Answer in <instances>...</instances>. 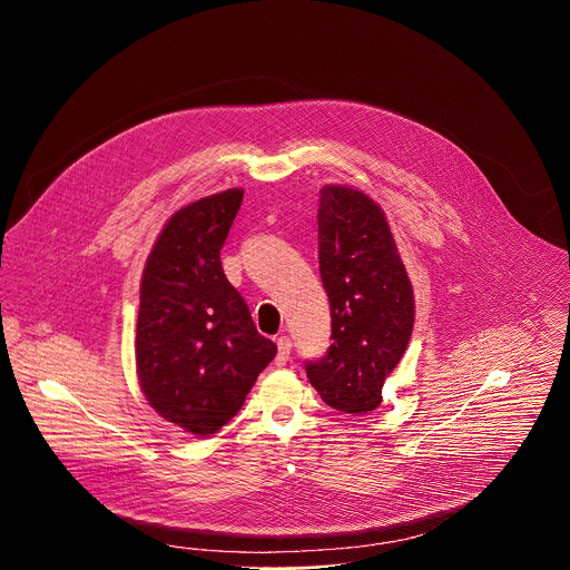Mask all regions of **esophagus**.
I'll use <instances>...</instances> for the list:
<instances>
[{
  "instance_id": "34e87169",
  "label": "esophagus",
  "mask_w": 570,
  "mask_h": 570,
  "mask_svg": "<svg viewBox=\"0 0 570 570\" xmlns=\"http://www.w3.org/2000/svg\"><path fill=\"white\" fill-rule=\"evenodd\" d=\"M276 346H278V353H276V364L278 366H285L289 362V355H292V340L287 335H281L276 340Z\"/></svg>"
}]
</instances>
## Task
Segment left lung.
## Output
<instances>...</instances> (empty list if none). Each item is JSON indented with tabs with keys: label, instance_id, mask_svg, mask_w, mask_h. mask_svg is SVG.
<instances>
[{
	"label": "left lung",
	"instance_id": "8db88e82",
	"mask_svg": "<svg viewBox=\"0 0 570 570\" xmlns=\"http://www.w3.org/2000/svg\"><path fill=\"white\" fill-rule=\"evenodd\" d=\"M318 261L331 305V344L305 371L323 402L366 414L382 404L414 323V298L382 208L346 186L321 188Z\"/></svg>",
	"mask_w": 570,
	"mask_h": 570
}]
</instances>
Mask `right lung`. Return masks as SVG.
<instances>
[{"instance_id":"1","label":"right lung","mask_w":570,"mask_h":570,"mask_svg":"<svg viewBox=\"0 0 570 570\" xmlns=\"http://www.w3.org/2000/svg\"><path fill=\"white\" fill-rule=\"evenodd\" d=\"M242 202L244 190L233 188L177 210L142 274L136 326L142 393L166 421L199 436L242 410L276 355L222 267Z\"/></svg>"}]
</instances>
